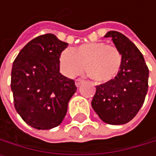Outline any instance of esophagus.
Masks as SVG:
<instances>
[{"mask_svg": "<svg viewBox=\"0 0 156 156\" xmlns=\"http://www.w3.org/2000/svg\"><path fill=\"white\" fill-rule=\"evenodd\" d=\"M83 81L82 79H76V80H75V85H76L77 87H79L80 85L83 83Z\"/></svg>", "mask_w": 156, "mask_h": 156, "instance_id": "esophagus-1", "label": "esophagus"}]
</instances>
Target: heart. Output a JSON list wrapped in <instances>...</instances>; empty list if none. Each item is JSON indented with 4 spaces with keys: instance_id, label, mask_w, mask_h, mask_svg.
I'll return each instance as SVG.
<instances>
[{
    "instance_id": "obj_1",
    "label": "heart",
    "mask_w": 156,
    "mask_h": 156,
    "mask_svg": "<svg viewBox=\"0 0 156 156\" xmlns=\"http://www.w3.org/2000/svg\"><path fill=\"white\" fill-rule=\"evenodd\" d=\"M59 68L68 77H74L87 71L96 82L106 83L118 74L122 65L120 51L102 42L87 43L74 49L66 48L59 55Z\"/></svg>"
}]
</instances>
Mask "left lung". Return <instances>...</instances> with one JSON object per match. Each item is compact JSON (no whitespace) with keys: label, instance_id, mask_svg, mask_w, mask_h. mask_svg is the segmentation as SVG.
I'll return each instance as SVG.
<instances>
[{"label":"left lung","instance_id":"obj_1","mask_svg":"<svg viewBox=\"0 0 156 156\" xmlns=\"http://www.w3.org/2000/svg\"><path fill=\"white\" fill-rule=\"evenodd\" d=\"M104 37L112 38L120 51L122 65L114 79L96 87L91 105L104 123L124 125L133 119L143 105L149 69L140 51L124 34L111 30Z\"/></svg>","mask_w":156,"mask_h":156}]
</instances>
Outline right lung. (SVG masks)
Returning a JSON list of instances; mask_svg holds the SVG:
<instances>
[{"mask_svg":"<svg viewBox=\"0 0 156 156\" xmlns=\"http://www.w3.org/2000/svg\"><path fill=\"white\" fill-rule=\"evenodd\" d=\"M69 44L48 33L29 42L16 58L11 90L17 113L36 129L61 124L76 92L74 81L59 73V55Z\"/></svg>","mask_w":156,"mask_h":156,"instance_id":"right-lung-1","label":"right lung"}]
</instances>
